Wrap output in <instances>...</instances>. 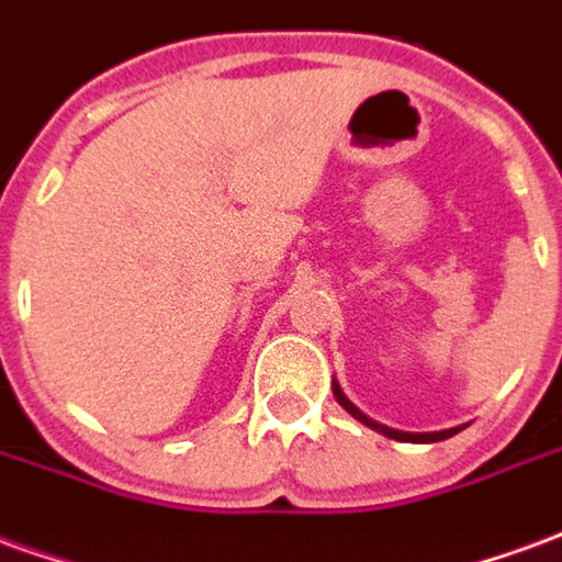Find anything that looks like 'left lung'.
Masks as SVG:
<instances>
[{
    "label": "left lung",
    "instance_id": "1",
    "mask_svg": "<svg viewBox=\"0 0 562 562\" xmlns=\"http://www.w3.org/2000/svg\"><path fill=\"white\" fill-rule=\"evenodd\" d=\"M334 397H337L342 409H346V413H352L358 422H364L367 427H373V430H379V434H385L389 439H401V442H439V439H448V436H454L460 430V427H451V430H439V434H401V430H391V427H382V424L370 422L361 409H355L352 403L346 401V394H342L337 382H334Z\"/></svg>",
    "mask_w": 562,
    "mask_h": 562
}]
</instances>
